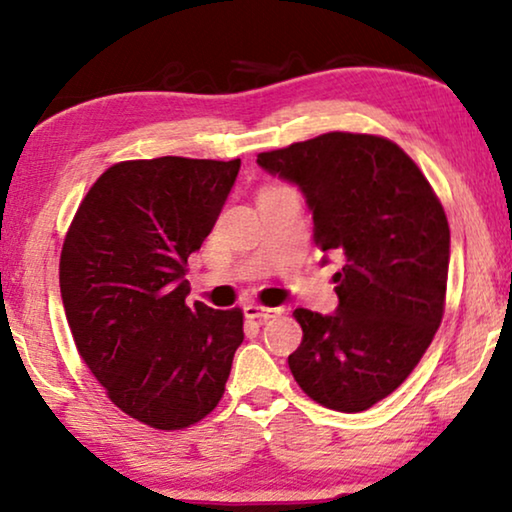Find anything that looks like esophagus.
<instances>
[{"mask_svg": "<svg viewBox=\"0 0 512 512\" xmlns=\"http://www.w3.org/2000/svg\"><path fill=\"white\" fill-rule=\"evenodd\" d=\"M282 312H284L282 307H263V305H256V303L244 305V317H247V319H275Z\"/></svg>", "mask_w": 512, "mask_h": 512, "instance_id": "1", "label": "esophagus"}]
</instances>
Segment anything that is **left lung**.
I'll return each mask as SVG.
<instances>
[{
	"instance_id": "1",
	"label": "left lung",
	"mask_w": 512,
	"mask_h": 512,
	"mask_svg": "<svg viewBox=\"0 0 512 512\" xmlns=\"http://www.w3.org/2000/svg\"><path fill=\"white\" fill-rule=\"evenodd\" d=\"M256 163L300 188L314 244L342 258L335 312H293L303 342L289 356L291 373L326 408L368 410L401 387L443 319V205L408 153L384 137L328 132L258 153Z\"/></svg>"
}]
</instances>
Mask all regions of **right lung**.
<instances>
[{
    "label": "right lung",
    "instance_id": "add662e5",
    "mask_svg": "<svg viewBox=\"0 0 512 512\" xmlns=\"http://www.w3.org/2000/svg\"><path fill=\"white\" fill-rule=\"evenodd\" d=\"M240 160H128L95 181L60 256L76 349L125 415L186 429L216 408L242 312L186 305V261L212 233Z\"/></svg>",
    "mask_w": 512,
    "mask_h": 512
}]
</instances>
